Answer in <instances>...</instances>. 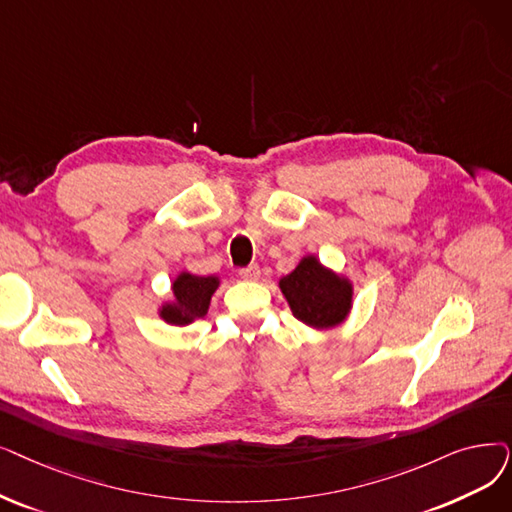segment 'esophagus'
<instances>
[{"instance_id":"34e87169","label":"esophagus","mask_w":512,"mask_h":512,"mask_svg":"<svg viewBox=\"0 0 512 512\" xmlns=\"http://www.w3.org/2000/svg\"><path fill=\"white\" fill-rule=\"evenodd\" d=\"M238 276H240V278H244V280H259L261 270H259V265H257V263H251V265H247V268L238 270Z\"/></svg>"}]
</instances>
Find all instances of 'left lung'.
<instances>
[{"label":"left lung","instance_id":"left-lung-1","mask_svg":"<svg viewBox=\"0 0 512 512\" xmlns=\"http://www.w3.org/2000/svg\"><path fill=\"white\" fill-rule=\"evenodd\" d=\"M282 293L297 320L314 328L339 324L351 307V284L305 257L297 270L280 280Z\"/></svg>","mask_w":512,"mask_h":512}]
</instances>
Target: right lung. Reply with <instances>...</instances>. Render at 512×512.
<instances>
[{
	"mask_svg": "<svg viewBox=\"0 0 512 512\" xmlns=\"http://www.w3.org/2000/svg\"><path fill=\"white\" fill-rule=\"evenodd\" d=\"M217 278L213 276H192L180 274L173 282V295L175 303L165 305L161 316L165 322L184 326L190 324L194 318H203L209 309L211 295L217 288Z\"/></svg>",
	"mask_w": 512,
	"mask_h": 512,
	"instance_id": "obj_1",
	"label": "right lung"
}]
</instances>
